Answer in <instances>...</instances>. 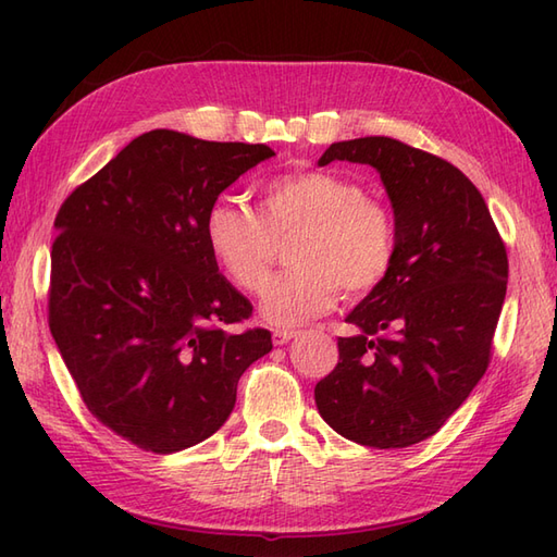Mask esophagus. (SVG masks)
I'll use <instances>...</instances> for the list:
<instances>
[{
    "instance_id": "34e87169",
    "label": "esophagus",
    "mask_w": 557,
    "mask_h": 557,
    "mask_svg": "<svg viewBox=\"0 0 557 557\" xmlns=\"http://www.w3.org/2000/svg\"><path fill=\"white\" fill-rule=\"evenodd\" d=\"M294 337H297V330H275V333H272V345H287Z\"/></svg>"
}]
</instances>
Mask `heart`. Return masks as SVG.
Instances as JSON below:
<instances>
[{
	"instance_id": "b5f03b06",
	"label": "heart",
	"mask_w": 557,
	"mask_h": 557,
	"mask_svg": "<svg viewBox=\"0 0 557 557\" xmlns=\"http://www.w3.org/2000/svg\"><path fill=\"white\" fill-rule=\"evenodd\" d=\"M210 256L234 287L258 294L276 262L278 244L295 236V268L260 299L268 325L294 327L339 301L373 292L393 270L397 224L381 200L335 172H294L270 180L258 210L242 200H215L203 222Z\"/></svg>"
}]
</instances>
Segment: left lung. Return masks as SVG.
<instances>
[{"mask_svg": "<svg viewBox=\"0 0 557 557\" xmlns=\"http://www.w3.org/2000/svg\"><path fill=\"white\" fill-rule=\"evenodd\" d=\"M371 164L397 224L393 270L347 315L335 371L315 385L330 429L366 447H409L461 407L491 363L507 251L479 188L397 138L333 144L318 164Z\"/></svg>", "mask_w": 557, "mask_h": 557, "instance_id": "8db88e82", "label": "left lung"}]
</instances>
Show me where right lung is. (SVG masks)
<instances>
[{
  "instance_id": "obj_1",
  "label": "right lung",
  "mask_w": 557,
  "mask_h": 557,
  "mask_svg": "<svg viewBox=\"0 0 557 557\" xmlns=\"http://www.w3.org/2000/svg\"><path fill=\"white\" fill-rule=\"evenodd\" d=\"M263 144L170 128L134 138L57 212L50 330L88 411L146 453L170 455L227 421L270 333L227 325L253 306L218 272L203 222Z\"/></svg>"
}]
</instances>
